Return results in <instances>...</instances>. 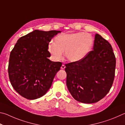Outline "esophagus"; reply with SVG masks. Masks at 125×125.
<instances>
[{"label":"esophagus","mask_w":125,"mask_h":125,"mask_svg":"<svg viewBox=\"0 0 125 125\" xmlns=\"http://www.w3.org/2000/svg\"><path fill=\"white\" fill-rule=\"evenodd\" d=\"M65 68V65L62 64V66H61V69H62V70H64Z\"/></svg>","instance_id":"1"}]
</instances>
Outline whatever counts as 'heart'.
Instances as JSON below:
<instances>
[{"label": "heart", "instance_id": "b5f03b06", "mask_svg": "<svg viewBox=\"0 0 125 125\" xmlns=\"http://www.w3.org/2000/svg\"><path fill=\"white\" fill-rule=\"evenodd\" d=\"M93 38L88 33H64L55 37L53 44H49L48 50L55 60L65 56L71 62H77L83 59L90 52L93 45Z\"/></svg>", "mask_w": 125, "mask_h": 125}]
</instances>
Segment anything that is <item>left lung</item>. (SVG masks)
<instances>
[{
    "mask_svg": "<svg viewBox=\"0 0 125 125\" xmlns=\"http://www.w3.org/2000/svg\"><path fill=\"white\" fill-rule=\"evenodd\" d=\"M66 84L73 98L83 103L103 99L112 87L116 58L108 41L96 34L93 50L77 62L65 64Z\"/></svg>",
    "mask_w": 125,
    "mask_h": 125,
    "instance_id": "1",
    "label": "left lung"
}]
</instances>
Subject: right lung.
Wrapping results in <instances>:
<instances>
[{"instance_id":"obj_1","label":"right lung","mask_w":125,"mask_h":125,"mask_svg":"<svg viewBox=\"0 0 125 125\" xmlns=\"http://www.w3.org/2000/svg\"><path fill=\"white\" fill-rule=\"evenodd\" d=\"M59 31L34 30L20 38L10 54L8 73L11 84L27 99L41 98L52 86L61 62L51 61L48 47Z\"/></svg>"}]
</instances>
